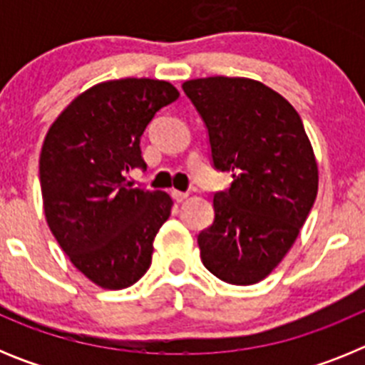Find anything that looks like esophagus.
<instances>
[{
    "label": "esophagus",
    "mask_w": 365,
    "mask_h": 365,
    "mask_svg": "<svg viewBox=\"0 0 365 365\" xmlns=\"http://www.w3.org/2000/svg\"><path fill=\"white\" fill-rule=\"evenodd\" d=\"M172 197L175 199L177 202H182V201H186V199H188V193H186V192H179V190H173Z\"/></svg>",
    "instance_id": "34e87169"
}]
</instances>
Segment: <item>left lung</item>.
I'll use <instances>...</instances> for the list:
<instances>
[{
  "label": "left lung",
  "mask_w": 365,
  "mask_h": 365,
  "mask_svg": "<svg viewBox=\"0 0 365 365\" xmlns=\"http://www.w3.org/2000/svg\"><path fill=\"white\" fill-rule=\"evenodd\" d=\"M182 89L206 125L212 164L234 179L214 193V222L197 235L202 265L252 285L291 250L314 205V151L298 111L261 82L210 76Z\"/></svg>",
  "instance_id": "obj_1"
}]
</instances>
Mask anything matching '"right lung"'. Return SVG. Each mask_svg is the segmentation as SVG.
<instances>
[{
	"mask_svg": "<svg viewBox=\"0 0 365 365\" xmlns=\"http://www.w3.org/2000/svg\"><path fill=\"white\" fill-rule=\"evenodd\" d=\"M177 98L163 80L102 82L76 96L43 140L47 225L71 263L102 289L133 285L151 265L155 235L173 201L166 192L131 188L125 173L146 168L140 137Z\"/></svg>",
	"mask_w": 365,
	"mask_h": 365,
	"instance_id": "right-lung-1",
	"label": "right lung"
}]
</instances>
